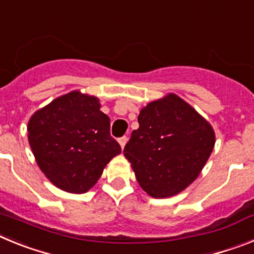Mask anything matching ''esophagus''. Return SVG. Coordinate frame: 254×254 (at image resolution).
Here are the masks:
<instances>
[{"instance_id": "obj_1", "label": "esophagus", "mask_w": 254, "mask_h": 254, "mask_svg": "<svg viewBox=\"0 0 254 254\" xmlns=\"http://www.w3.org/2000/svg\"><path fill=\"white\" fill-rule=\"evenodd\" d=\"M127 140H128V138L126 137V136H123V137L118 138V142H120V145H121V147H122V149L126 146V143H127Z\"/></svg>"}]
</instances>
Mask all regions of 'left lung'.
<instances>
[{"label":"left lung","mask_w":254,"mask_h":254,"mask_svg":"<svg viewBox=\"0 0 254 254\" xmlns=\"http://www.w3.org/2000/svg\"><path fill=\"white\" fill-rule=\"evenodd\" d=\"M123 154L136 179L155 198L174 196L198 177L215 145L210 123L179 96L149 103L138 114Z\"/></svg>","instance_id":"8db88e82"}]
</instances>
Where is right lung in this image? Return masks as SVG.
<instances>
[{"instance_id": "add662e5", "label": "right lung", "mask_w": 254, "mask_h": 254, "mask_svg": "<svg viewBox=\"0 0 254 254\" xmlns=\"http://www.w3.org/2000/svg\"><path fill=\"white\" fill-rule=\"evenodd\" d=\"M28 137L47 178L71 193L87 192L122 151L111 136V120L100 111L98 98L80 91L60 96L35 112Z\"/></svg>"}]
</instances>
